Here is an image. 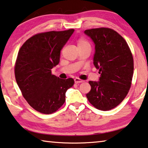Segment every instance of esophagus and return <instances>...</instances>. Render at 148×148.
I'll list each match as a JSON object with an SVG mask.
<instances>
[{"mask_svg": "<svg viewBox=\"0 0 148 148\" xmlns=\"http://www.w3.org/2000/svg\"><path fill=\"white\" fill-rule=\"evenodd\" d=\"M74 82L76 84H79V83H82V82H84V80L82 79H79L78 78H76L74 79Z\"/></svg>", "mask_w": 148, "mask_h": 148, "instance_id": "34e87169", "label": "esophagus"}]
</instances>
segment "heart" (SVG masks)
<instances>
[{"instance_id": "heart-1", "label": "heart", "mask_w": 148, "mask_h": 148, "mask_svg": "<svg viewBox=\"0 0 148 148\" xmlns=\"http://www.w3.org/2000/svg\"><path fill=\"white\" fill-rule=\"evenodd\" d=\"M77 44H78V47H84L86 45H90V43L89 42L85 39L83 37H80L78 39L77 41Z\"/></svg>"}]
</instances>
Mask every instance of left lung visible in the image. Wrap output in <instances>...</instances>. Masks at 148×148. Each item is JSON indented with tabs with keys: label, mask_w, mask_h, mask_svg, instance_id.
<instances>
[{
	"label": "left lung",
	"mask_w": 148,
	"mask_h": 148,
	"mask_svg": "<svg viewBox=\"0 0 148 148\" xmlns=\"http://www.w3.org/2000/svg\"><path fill=\"white\" fill-rule=\"evenodd\" d=\"M84 33L95 43L93 64L101 74L99 82L90 81L89 102L101 111H109L127 95L134 72L132 54L125 39L107 27L86 29Z\"/></svg>",
	"instance_id": "8db88e82"
}]
</instances>
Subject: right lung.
<instances>
[{"mask_svg":"<svg viewBox=\"0 0 148 148\" xmlns=\"http://www.w3.org/2000/svg\"><path fill=\"white\" fill-rule=\"evenodd\" d=\"M74 31L39 33L28 39L18 52L14 66L16 82L28 104L41 113L57 111L64 103L67 90L74 85L72 78L60 79L51 73Z\"/></svg>","mask_w":148,"mask_h":148,"instance_id":"obj_1","label":"right lung"}]
</instances>
